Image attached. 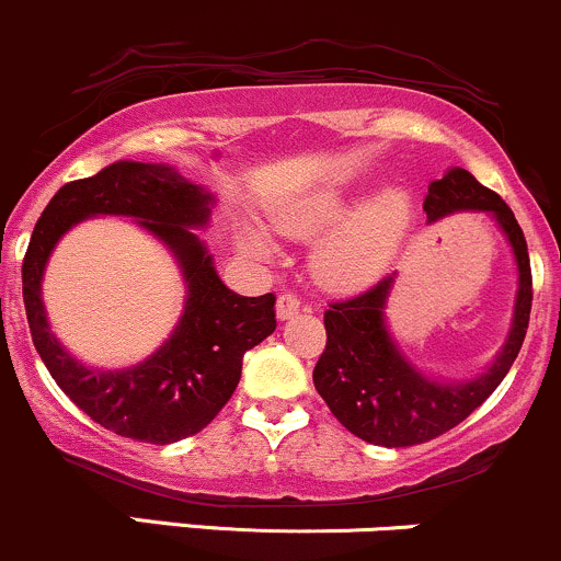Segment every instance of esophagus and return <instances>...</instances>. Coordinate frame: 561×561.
I'll use <instances>...</instances> for the list:
<instances>
[{
	"instance_id": "1",
	"label": "esophagus",
	"mask_w": 561,
	"mask_h": 561,
	"mask_svg": "<svg viewBox=\"0 0 561 561\" xmlns=\"http://www.w3.org/2000/svg\"><path fill=\"white\" fill-rule=\"evenodd\" d=\"M299 307H302V302H299V299L294 297L291 291H286V294H280V297H278V305H275V312H278L280 321H288V318L297 316Z\"/></svg>"
}]
</instances>
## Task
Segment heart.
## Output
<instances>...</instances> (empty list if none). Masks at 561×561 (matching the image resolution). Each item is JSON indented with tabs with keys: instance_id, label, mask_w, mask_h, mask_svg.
I'll list each match as a JSON object with an SVG mask.
<instances>
[{
	"instance_id": "b5f03b06",
	"label": "heart",
	"mask_w": 561,
	"mask_h": 561,
	"mask_svg": "<svg viewBox=\"0 0 561 561\" xmlns=\"http://www.w3.org/2000/svg\"><path fill=\"white\" fill-rule=\"evenodd\" d=\"M412 221V201L401 186H385L371 197L351 190H316L275 210V227L288 238L312 240L316 273L334 288H358L385 273ZM238 245L245 256L270 259L273 243L259 227L243 225Z\"/></svg>"
}]
</instances>
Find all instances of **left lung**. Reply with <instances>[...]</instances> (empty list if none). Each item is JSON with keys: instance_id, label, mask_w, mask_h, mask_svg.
<instances>
[{"instance_id": "left-lung-1", "label": "left lung", "mask_w": 561, "mask_h": 561, "mask_svg": "<svg viewBox=\"0 0 561 561\" xmlns=\"http://www.w3.org/2000/svg\"><path fill=\"white\" fill-rule=\"evenodd\" d=\"M427 221L473 210L486 214L505 234L516 262V299L511 329L490 366L473 379H444L420 369L388 327V297L399 273L388 275L369 291L329 305L327 351L318 358L312 382L336 420L377 447H412L431 442L481 407L522 351L533 307V273L527 240L514 210L492 190L481 186L466 168H449L427 184L423 203Z\"/></svg>"}]
</instances>
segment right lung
Listing matches in <instances>:
<instances>
[{
  "mask_svg": "<svg viewBox=\"0 0 561 561\" xmlns=\"http://www.w3.org/2000/svg\"><path fill=\"white\" fill-rule=\"evenodd\" d=\"M216 197L168 162L117 160L95 176L64 184L42 210L26 259L23 305L42 364L90 420L117 436L173 444L203 431L230 401L245 351L275 331V297H240L214 267L206 230ZM125 215L178 259L185 307L169 340L141 365L88 367L57 342L46 321L41 280L57 240L80 220Z\"/></svg>",
  "mask_w": 561,
  "mask_h": 561,
  "instance_id": "add662e5",
  "label": "right lung"
}]
</instances>
